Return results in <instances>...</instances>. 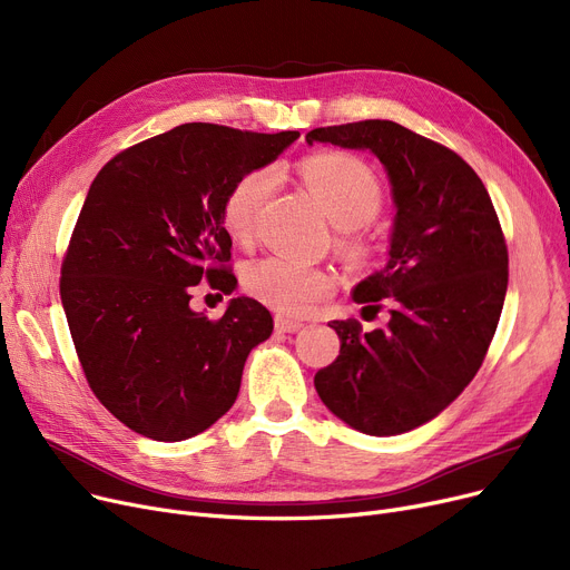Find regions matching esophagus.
Masks as SVG:
<instances>
[{"mask_svg": "<svg viewBox=\"0 0 570 570\" xmlns=\"http://www.w3.org/2000/svg\"><path fill=\"white\" fill-rule=\"evenodd\" d=\"M305 323L303 321H295V318H288V316H275V327H277V333H297L301 331Z\"/></svg>", "mask_w": 570, "mask_h": 570, "instance_id": "obj_1", "label": "esophagus"}]
</instances>
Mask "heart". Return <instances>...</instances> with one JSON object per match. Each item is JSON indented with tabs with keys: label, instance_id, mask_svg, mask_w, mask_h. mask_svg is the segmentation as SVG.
I'll use <instances>...</instances> for the list:
<instances>
[{
	"label": "heart",
	"instance_id": "b5f03b06",
	"mask_svg": "<svg viewBox=\"0 0 570 570\" xmlns=\"http://www.w3.org/2000/svg\"><path fill=\"white\" fill-rule=\"evenodd\" d=\"M301 173L312 194L340 228H361L376 217L383 189L376 173L348 153H318L303 161ZM275 168L239 175L222 203V224L235 243L254 235L263 203L275 187ZM337 279L331 269L286 256H267L245 269V288L263 305L282 314H305L333 293Z\"/></svg>",
	"mask_w": 570,
	"mask_h": 570
}]
</instances>
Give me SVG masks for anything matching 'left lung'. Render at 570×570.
Instances as JSON below:
<instances>
[{
	"label": "left lung",
	"instance_id": "8db88e82",
	"mask_svg": "<svg viewBox=\"0 0 570 570\" xmlns=\"http://www.w3.org/2000/svg\"><path fill=\"white\" fill-rule=\"evenodd\" d=\"M370 149L385 166L397 207L387 263L353 288L363 309L387 307V325L327 323L340 355L316 372L323 404L346 425L395 436L425 425L481 370L508 288V249L481 177L453 149L391 122L321 127L307 142Z\"/></svg>",
	"mask_w": 570,
	"mask_h": 570
}]
</instances>
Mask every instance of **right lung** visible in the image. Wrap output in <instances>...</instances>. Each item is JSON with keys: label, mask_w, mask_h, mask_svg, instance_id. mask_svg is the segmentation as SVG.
Masks as SVG:
<instances>
[{"label": "right lung", "mask_w": 570, "mask_h": 570, "mask_svg": "<svg viewBox=\"0 0 570 570\" xmlns=\"http://www.w3.org/2000/svg\"><path fill=\"white\" fill-rule=\"evenodd\" d=\"M297 136L179 125L127 147L95 177L59 295L89 387L129 430L183 441L233 406L273 316L243 295L213 321L189 307L191 286L235 288L224 196Z\"/></svg>", "instance_id": "obj_1"}]
</instances>
